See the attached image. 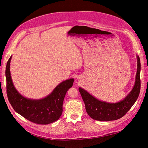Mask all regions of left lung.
I'll return each instance as SVG.
<instances>
[{
  "label": "left lung",
  "instance_id": "obj_1",
  "mask_svg": "<svg viewBox=\"0 0 148 148\" xmlns=\"http://www.w3.org/2000/svg\"><path fill=\"white\" fill-rule=\"evenodd\" d=\"M137 69L135 84L123 100L115 103L102 101L95 98L85 89L79 87V91L85 103L86 112L90 117L99 121L115 120L121 118L127 113L137 100L140 91V60L136 54Z\"/></svg>",
  "mask_w": 148,
  "mask_h": 148
}]
</instances>
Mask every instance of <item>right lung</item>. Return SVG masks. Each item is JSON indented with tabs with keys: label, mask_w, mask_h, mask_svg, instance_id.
I'll use <instances>...</instances> for the list:
<instances>
[{
	"label": "right lung",
	"mask_w": 148,
	"mask_h": 148,
	"mask_svg": "<svg viewBox=\"0 0 148 148\" xmlns=\"http://www.w3.org/2000/svg\"><path fill=\"white\" fill-rule=\"evenodd\" d=\"M12 56L6 64L5 76L6 93L14 111L24 118L40 125H47L58 120L63 111V102L68 90L73 85L74 79H69L57 85L49 95L40 99L25 97L15 88L10 73Z\"/></svg>",
	"instance_id": "obj_1"
}]
</instances>
